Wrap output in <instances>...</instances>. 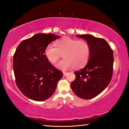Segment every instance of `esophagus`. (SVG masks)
I'll use <instances>...</instances> for the list:
<instances>
[{"label":"esophagus","mask_w":129,"mask_h":129,"mask_svg":"<svg viewBox=\"0 0 129 129\" xmlns=\"http://www.w3.org/2000/svg\"><path fill=\"white\" fill-rule=\"evenodd\" d=\"M63 76H65L68 74V73L67 72H63Z\"/></svg>","instance_id":"esophagus-1"}]
</instances>
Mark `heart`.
Returning a JSON list of instances; mask_svg holds the SVG:
<instances>
[{
  "label": "heart",
  "mask_w": 129,
  "mask_h": 129,
  "mask_svg": "<svg viewBox=\"0 0 129 129\" xmlns=\"http://www.w3.org/2000/svg\"><path fill=\"white\" fill-rule=\"evenodd\" d=\"M56 46L49 44L45 49V54L47 60L54 63L63 54L64 59L56 64V67L66 71L71 68H81L87 63L90 56V47L83 40L65 37L56 42Z\"/></svg>",
  "instance_id": "1"
}]
</instances>
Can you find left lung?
<instances>
[{"instance_id":"obj_1","label":"left lung","mask_w":129,"mask_h":129,"mask_svg":"<svg viewBox=\"0 0 129 129\" xmlns=\"http://www.w3.org/2000/svg\"><path fill=\"white\" fill-rule=\"evenodd\" d=\"M87 41L90 47V56L88 63L74 72L75 79L71 86L74 93L80 98H94L107 87L112 77L114 55L108 42L102 38L91 35H77Z\"/></svg>"}]
</instances>
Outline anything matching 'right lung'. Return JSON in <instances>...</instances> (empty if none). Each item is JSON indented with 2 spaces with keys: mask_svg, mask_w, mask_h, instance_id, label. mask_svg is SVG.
<instances>
[{
  "mask_svg": "<svg viewBox=\"0 0 129 129\" xmlns=\"http://www.w3.org/2000/svg\"><path fill=\"white\" fill-rule=\"evenodd\" d=\"M59 37L52 33L37 34L21 41L14 54L15 83L23 94L31 100L44 101L49 99L63 75L45 54L46 46Z\"/></svg>",
  "mask_w": 129,
  "mask_h": 129,
  "instance_id": "1",
  "label": "right lung"
}]
</instances>
